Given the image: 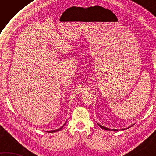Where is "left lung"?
<instances>
[{
  "mask_svg": "<svg viewBox=\"0 0 156 156\" xmlns=\"http://www.w3.org/2000/svg\"><path fill=\"white\" fill-rule=\"evenodd\" d=\"M98 125L99 127H100L101 128H102V129H105V130H107V131H118V129H108V128H107V127H103V126H102V125H101L100 124H98ZM128 128H129V127H128ZM128 128H127V129H128ZM122 129V130H125V129Z\"/></svg>",
  "mask_w": 156,
  "mask_h": 156,
  "instance_id": "obj_1",
  "label": "left lung"
}]
</instances>
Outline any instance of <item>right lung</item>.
<instances>
[{
    "label": "right lung",
    "instance_id": "1",
    "mask_svg": "<svg viewBox=\"0 0 156 156\" xmlns=\"http://www.w3.org/2000/svg\"><path fill=\"white\" fill-rule=\"evenodd\" d=\"M66 123H65V124H66ZM65 124H64V125H65ZM64 125L62 126V127H61L60 128H59V129H56V130H54V131H48V133H54V132H56V131H60L61 129L63 128V127H64Z\"/></svg>",
    "mask_w": 156,
    "mask_h": 156
}]
</instances>
